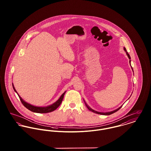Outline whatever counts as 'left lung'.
Instances as JSON below:
<instances>
[{
    "mask_svg": "<svg viewBox=\"0 0 151 151\" xmlns=\"http://www.w3.org/2000/svg\"><path fill=\"white\" fill-rule=\"evenodd\" d=\"M124 50H125V52H126V53H127V56H128V57H129V59H131V58H130V56H129V55L128 53V52H127V50H126V49L125 48V47H124ZM130 61L131 60H129V62H130ZM133 71V70H132ZM86 104V107L87 108L90 110V111H92V112H93V113H97V114H102V115H110V114H113V113H115V112H116L117 111H118L120 108L122 107V106H121V107H120L119 108H118L117 109H116V110H113V111H110V112H107V113H102V112H98V111H95V110H93V109H91V108H89L87 105L86 104V103H85Z\"/></svg>",
    "mask_w": 151,
    "mask_h": 151,
    "instance_id": "8db88e82",
    "label": "left lung"
}]
</instances>
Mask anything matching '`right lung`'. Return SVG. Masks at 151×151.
I'll list each match as a JSON object with an SVG mask.
<instances>
[{"mask_svg": "<svg viewBox=\"0 0 151 151\" xmlns=\"http://www.w3.org/2000/svg\"><path fill=\"white\" fill-rule=\"evenodd\" d=\"M13 85V88L14 90V91L17 93L16 89L14 88V86ZM65 92H64L62 95L60 97V98L55 102L53 104H52V105H50V106H46V107H37V106H33V105H31L27 102H25L24 101H23V99H22V98L19 96V95L17 93L21 102H22V104L27 108L28 109V110H31V111H33V112H35V113H49V112H51V111H54L55 110H56L57 108H58L63 99V97H64V95H65Z\"/></svg>", "mask_w": 151, "mask_h": 151, "instance_id": "add662e5", "label": "right lung"}]
</instances>
